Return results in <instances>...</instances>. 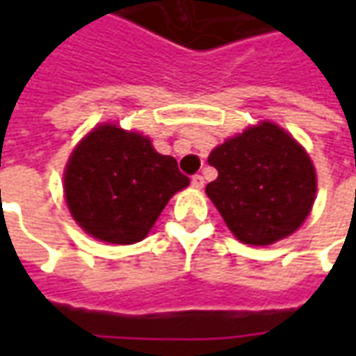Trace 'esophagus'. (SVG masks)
Masks as SVG:
<instances>
[{
	"mask_svg": "<svg viewBox=\"0 0 356 356\" xmlns=\"http://www.w3.org/2000/svg\"><path fill=\"white\" fill-rule=\"evenodd\" d=\"M192 188H196V190H202L204 188V178L196 174V176H192Z\"/></svg>",
	"mask_w": 356,
	"mask_h": 356,
	"instance_id": "esophagus-1",
	"label": "esophagus"
}]
</instances>
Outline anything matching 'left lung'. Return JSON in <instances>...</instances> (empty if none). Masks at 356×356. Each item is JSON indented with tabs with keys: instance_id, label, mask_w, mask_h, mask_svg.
<instances>
[{
	"instance_id": "1",
	"label": "left lung",
	"mask_w": 356,
	"mask_h": 356,
	"mask_svg": "<svg viewBox=\"0 0 356 356\" xmlns=\"http://www.w3.org/2000/svg\"><path fill=\"white\" fill-rule=\"evenodd\" d=\"M208 162L218 178L206 194L243 243L269 245L291 236L313 208L315 166L305 148L273 122L227 138Z\"/></svg>"
}]
</instances>
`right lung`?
Here are the masks:
<instances>
[{
    "instance_id": "1",
    "label": "right lung",
    "mask_w": 356,
    "mask_h": 356,
    "mask_svg": "<svg viewBox=\"0 0 356 356\" xmlns=\"http://www.w3.org/2000/svg\"><path fill=\"white\" fill-rule=\"evenodd\" d=\"M69 212L89 236L106 243L146 238L168 200L190 178L148 136L99 124L76 144L65 168Z\"/></svg>"
}]
</instances>
